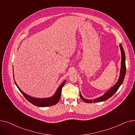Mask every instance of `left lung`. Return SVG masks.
<instances>
[{
	"instance_id": "obj_1",
	"label": "left lung",
	"mask_w": 135,
	"mask_h": 135,
	"mask_svg": "<svg viewBox=\"0 0 135 135\" xmlns=\"http://www.w3.org/2000/svg\"><path fill=\"white\" fill-rule=\"evenodd\" d=\"M120 50H121L122 53V62H121V68H120V76L119 78V79L117 83L113 86L112 88H111L108 91L106 92V93L102 95V96L94 99V100H87V99L84 98L80 93V96L82 100L86 103H95V102H100L104 101L105 100H108V98L111 97L113 95H114L120 85L122 84L124 78L126 74V65H125V54L124 50V49L121 44H119Z\"/></svg>"
}]
</instances>
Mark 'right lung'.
Listing matches in <instances>:
<instances>
[{
	"instance_id": "add662e5",
	"label": "right lung",
	"mask_w": 135,
	"mask_h": 135,
	"mask_svg": "<svg viewBox=\"0 0 135 135\" xmlns=\"http://www.w3.org/2000/svg\"><path fill=\"white\" fill-rule=\"evenodd\" d=\"M13 76L14 78V75ZM14 81H15V80H14ZM66 81V80H65L61 84V85L58 88L57 90H56V93L54 96L50 97L44 98H35L26 94L24 92H23L22 90H21L20 88L18 86L15 81V83L17 88L20 90V91L22 93V94L24 96V97L26 98V100H27V101H28L30 103L34 104V105L38 106V107H48V106H51V105H55L59 101L61 97L62 89L63 87V86L65 85Z\"/></svg>"
}]
</instances>
